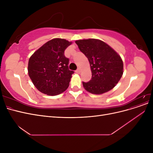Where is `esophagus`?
<instances>
[{"label":"esophagus","mask_w":153,"mask_h":153,"mask_svg":"<svg viewBox=\"0 0 153 153\" xmlns=\"http://www.w3.org/2000/svg\"><path fill=\"white\" fill-rule=\"evenodd\" d=\"M80 72H81V69H80V68H78L77 69H76V73H80Z\"/></svg>","instance_id":"esophagus-1"}]
</instances>
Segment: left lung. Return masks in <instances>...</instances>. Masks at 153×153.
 Listing matches in <instances>:
<instances>
[{
    "mask_svg": "<svg viewBox=\"0 0 153 153\" xmlns=\"http://www.w3.org/2000/svg\"><path fill=\"white\" fill-rule=\"evenodd\" d=\"M75 43L90 63L92 78L89 82H82L84 89L94 94H101L112 89L123 74L121 56L100 39H80Z\"/></svg>",
    "mask_w": 153,
    "mask_h": 153,
    "instance_id": "obj_1",
    "label": "left lung"
}]
</instances>
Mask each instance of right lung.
<instances>
[{
    "label": "right lung",
    "instance_id": "add662e5",
    "mask_svg": "<svg viewBox=\"0 0 153 153\" xmlns=\"http://www.w3.org/2000/svg\"><path fill=\"white\" fill-rule=\"evenodd\" d=\"M72 42L54 38L45 43L32 54L28 63V74L39 91L56 96L69 87L73 71L68 69L69 59L64 50Z\"/></svg>",
    "mask_w": 153,
    "mask_h": 153
}]
</instances>
